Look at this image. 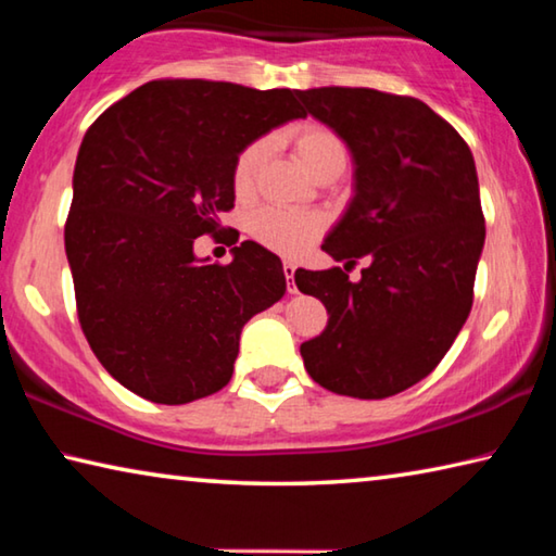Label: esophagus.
<instances>
[{
  "instance_id": "1",
  "label": "esophagus",
  "mask_w": 556,
  "mask_h": 556,
  "mask_svg": "<svg viewBox=\"0 0 556 556\" xmlns=\"http://www.w3.org/2000/svg\"><path fill=\"white\" fill-rule=\"evenodd\" d=\"M281 269H285V277H287V289H289V294H296V285H294V271H296V267L291 265V262H285V265H281Z\"/></svg>"
}]
</instances>
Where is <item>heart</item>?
<instances>
[{"mask_svg":"<svg viewBox=\"0 0 556 556\" xmlns=\"http://www.w3.org/2000/svg\"><path fill=\"white\" fill-rule=\"evenodd\" d=\"M291 147L299 156L301 166L308 174L318 178L331 168H345V144L331 127L321 122H304L291 131ZM267 156V139H255L242 152L235 156L232 164V191L238 199H248L255 191L257 174L262 162ZM324 223L314 213L304 211H287V208H260L252 213L248 230L252 238L265 248L279 252V255L296 257L308 250L318 235H321Z\"/></svg>","mask_w":556,"mask_h":556,"instance_id":"1","label":"heart"}]
</instances>
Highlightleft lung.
<instances>
[{"instance_id":"1","label":"left lung","mask_w":556,"mask_h":556,"mask_svg":"<svg viewBox=\"0 0 556 556\" xmlns=\"http://www.w3.org/2000/svg\"><path fill=\"white\" fill-rule=\"evenodd\" d=\"M355 162L353 201L321 250L350 268L296 269L328 324L301 343L306 372L336 394L382 400L437 368L473 306L485 242L478 174L458 131L417 98L372 88L296 90Z\"/></svg>"}]
</instances>
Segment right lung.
<instances>
[{
    "mask_svg": "<svg viewBox=\"0 0 556 556\" xmlns=\"http://www.w3.org/2000/svg\"><path fill=\"white\" fill-rule=\"evenodd\" d=\"M299 117L296 90L166 78L83 137L65 220L75 304L102 368L139 397L186 404L223 390L242 326L285 296L275 252L244 240L230 265H208L193 242L220 232L235 205L242 147Z\"/></svg>",
    "mask_w": 556,
    "mask_h": 556,
    "instance_id": "add662e5",
    "label": "right lung"
}]
</instances>
